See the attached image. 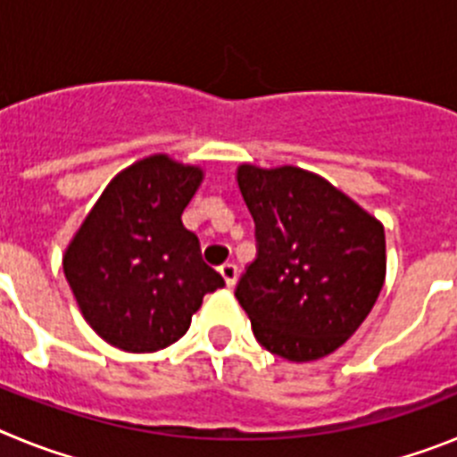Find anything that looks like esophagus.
Masks as SVG:
<instances>
[{
	"label": "esophagus",
	"instance_id": "esophagus-1",
	"mask_svg": "<svg viewBox=\"0 0 457 457\" xmlns=\"http://www.w3.org/2000/svg\"><path fill=\"white\" fill-rule=\"evenodd\" d=\"M220 274H221V278H224L226 286H228V288H231V286H236V281H237V268H236V263H224V265H220Z\"/></svg>",
	"mask_w": 457,
	"mask_h": 457
}]
</instances>
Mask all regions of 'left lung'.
I'll use <instances>...</instances> for the list:
<instances>
[{"mask_svg":"<svg viewBox=\"0 0 457 457\" xmlns=\"http://www.w3.org/2000/svg\"><path fill=\"white\" fill-rule=\"evenodd\" d=\"M237 185L256 226V258L236 286L253 337L288 361L334 353L385 284V228L304 169L242 164Z\"/></svg>","mask_w":457,"mask_h":457,"instance_id":"left-lung-1","label":"left lung"}]
</instances>
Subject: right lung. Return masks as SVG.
Masks as SVG:
<instances>
[{
    "label": "right lung",
    "instance_id": "add662e5",
    "mask_svg": "<svg viewBox=\"0 0 457 457\" xmlns=\"http://www.w3.org/2000/svg\"><path fill=\"white\" fill-rule=\"evenodd\" d=\"M199 167L153 155L120 171L63 256V272L88 325L125 353H155L189 329L205 293L221 288L199 237L183 226Z\"/></svg>",
    "mask_w": 457,
    "mask_h": 457
}]
</instances>
